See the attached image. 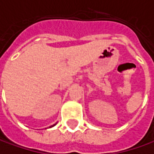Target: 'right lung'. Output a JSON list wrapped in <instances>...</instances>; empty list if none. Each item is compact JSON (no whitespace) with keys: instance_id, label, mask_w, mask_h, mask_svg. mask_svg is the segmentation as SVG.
<instances>
[{"instance_id":"add662e5","label":"right lung","mask_w":154,"mask_h":154,"mask_svg":"<svg viewBox=\"0 0 154 154\" xmlns=\"http://www.w3.org/2000/svg\"><path fill=\"white\" fill-rule=\"evenodd\" d=\"M55 125H56V124H54V125H52V126H51L50 128H51V127H53V126H55Z\"/></svg>"}]
</instances>
